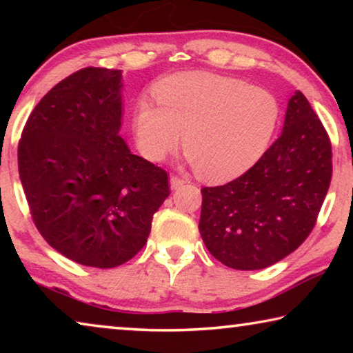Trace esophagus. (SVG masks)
Wrapping results in <instances>:
<instances>
[{
  "label": "esophagus",
  "instance_id": "34e87169",
  "mask_svg": "<svg viewBox=\"0 0 353 353\" xmlns=\"http://www.w3.org/2000/svg\"><path fill=\"white\" fill-rule=\"evenodd\" d=\"M188 182V179H185V177H179V176H171V179H170V183H171V190H177V188H181L183 183H187Z\"/></svg>",
  "mask_w": 353,
  "mask_h": 353
}]
</instances>
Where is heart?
Here are the masks:
<instances>
[{
  "label": "heart",
  "mask_w": 353,
  "mask_h": 353,
  "mask_svg": "<svg viewBox=\"0 0 353 353\" xmlns=\"http://www.w3.org/2000/svg\"><path fill=\"white\" fill-rule=\"evenodd\" d=\"M157 103L137 101L134 130L140 151L162 160L182 140L202 177L224 181L259 162L277 132L282 107L276 94L235 77L179 73L154 88Z\"/></svg>",
  "instance_id": "obj_1"
}]
</instances>
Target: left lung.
I'll return each mask as SVG.
<instances>
[{"mask_svg":"<svg viewBox=\"0 0 353 353\" xmlns=\"http://www.w3.org/2000/svg\"><path fill=\"white\" fill-rule=\"evenodd\" d=\"M332 181V143L302 92L288 101L282 135L240 177L204 187L199 232L223 265L263 270L312 234Z\"/></svg>","mask_w":353,"mask_h":353,"instance_id":"left-lung-1","label":"left lung"}]
</instances>
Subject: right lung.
Here are the masks:
<instances>
[{"label":"right lung","instance_id":"add662e5","mask_svg":"<svg viewBox=\"0 0 353 353\" xmlns=\"http://www.w3.org/2000/svg\"><path fill=\"white\" fill-rule=\"evenodd\" d=\"M121 71L87 67L34 107L19 143L31 216L51 248L83 266L115 268L148 241L170 196L168 172L130 152L121 128Z\"/></svg>","mask_w":353,"mask_h":353}]
</instances>
